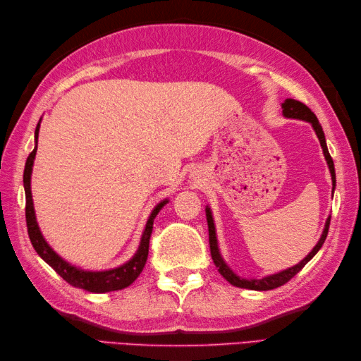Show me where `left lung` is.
Listing matches in <instances>:
<instances>
[{
	"label": "left lung",
	"instance_id": "8db88e82",
	"mask_svg": "<svg viewBox=\"0 0 361 361\" xmlns=\"http://www.w3.org/2000/svg\"><path fill=\"white\" fill-rule=\"evenodd\" d=\"M282 109H283L282 113H283V116H286V118H295V119L307 121V122H310V124L313 126V128H315V132H317V136H318V140H319L321 147H323V152H324V157H326V161H327V164H329V169H331L332 181H334V186H335V167H334V161H332L331 153H329V150H327L324 132H323V128H321V126H319V122H318V118L315 116V113H313L307 105L302 104V102H299V101H295V99H287V101L282 104ZM206 220H208L211 256H212L214 264H216V267H217L219 273H220L221 276H224V278H225L229 283H233V286L240 287V288H250V290H273V288H278V287L283 286V283H287L291 278H293L295 274H298L299 271L302 270L304 265L307 264L309 260L317 255V252L319 251L321 247H323V243H324L326 237H327V233H329V225H331V219H327L326 226H324V231H323V235H321V239H319V242L317 243V247L313 248V250L309 252V256L304 257L298 265L291 267V268H287V270H283V271H281V273H278V274L267 276V278H262V279H242V278H239V276H235L231 270H229V268L226 267V264L224 262V259L220 257L219 247H217V239H216V228H214V220H212L209 208H206Z\"/></svg>",
	"mask_w": 361,
	"mask_h": 361
}]
</instances>
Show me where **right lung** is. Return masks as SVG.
Segmentation results:
<instances>
[{
	"instance_id": "obj_1",
	"label": "right lung",
	"mask_w": 361,
	"mask_h": 361,
	"mask_svg": "<svg viewBox=\"0 0 361 361\" xmlns=\"http://www.w3.org/2000/svg\"><path fill=\"white\" fill-rule=\"evenodd\" d=\"M38 128L40 124L35 128V141L38 140ZM37 145L35 149L29 153L25 166V175H23V183H25V192H26V225H27V234L30 243L35 248L37 255L40 256L46 264H49L54 270H56L62 278L70 283V286L75 288L88 290L93 291V293H105V291H114V290H122L128 287L137 276L141 274L142 268L145 265V260L149 256V240L153 228V219L157 217V214L161 211V208L167 203V200L161 202L155 209L152 211L150 217L147 220V225H145L140 250H137L136 255L132 260H128L119 268H114V270L109 271H83L70 265L59 255L52 251L48 243L44 242L43 235L38 229L37 220H35V212H34V203H32V194H30V173H32V166H34V158H35Z\"/></svg>"
}]
</instances>
